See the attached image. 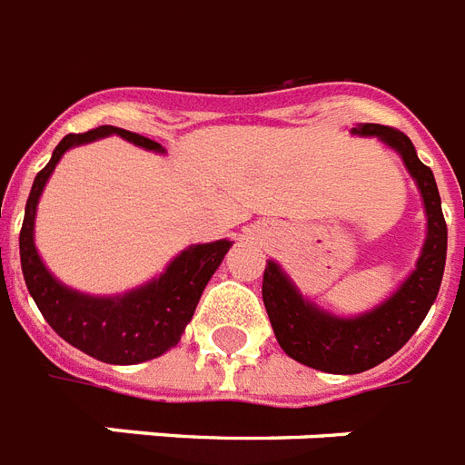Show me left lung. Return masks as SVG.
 <instances>
[{
	"instance_id": "8db88e82",
	"label": "left lung",
	"mask_w": 465,
	"mask_h": 465,
	"mask_svg": "<svg viewBox=\"0 0 465 465\" xmlns=\"http://www.w3.org/2000/svg\"><path fill=\"white\" fill-rule=\"evenodd\" d=\"M352 132L380 136L403 155L406 168L422 192L427 240L418 259V269L396 291V295L358 319H336L319 312L314 304L304 302L276 263H266L262 297L278 345L297 362L331 374L365 372L401 351L432 307L447 262V221L441 213L437 182L432 170L415 155L411 139L399 129L384 124H362Z\"/></svg>"
}]
</instances>
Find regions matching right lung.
<instances>
[{"mask_svg":"<svg viewBox=\"0 0 465 465\" xmlns=\"http://www.w3.org/2000/svg\"><path fill=\"white\" fill-rule=\"evenodd\" d=\"M107 134H120L127 141L148 151H161L158 141L120 127H98L84 134H66L54 148L50 163L35 174L31 194L25 202L24 225L18 235L21 271L45 322L64 338L66 343L85 355L110 365H136L153 360L177 345L184 326L192 322L203 288L221 266L232 242L218 240L211 244H194L182 252L158 281L143 285L124 297H88L59 285L47 273L33 244V221L40 192L66 148Z\"/></svg>","mask_w":465,"mask_h":465,"instance_id":"right-lung-1","label":"right lung"}]
</instances>
